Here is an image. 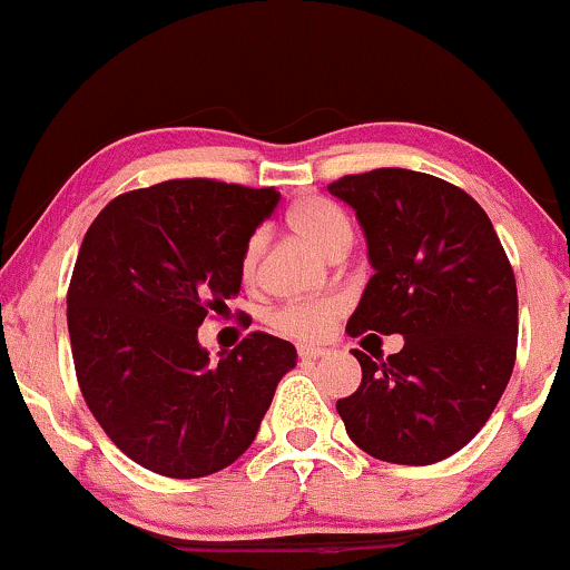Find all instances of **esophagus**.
Segmentation results:
<instances>
[{"mask_svg":"<svg viewBox=\"0 0 570 570\" xmlns=\"http://www.w3.org/2000/svg\"><path fill=\"white\" fill-rule=\"evenodd\" d=\"M297 353H299V358H305V362H311V358H322V356H326V348H316V345H299L297 348Z\"/></svg>","mask_w":570,"mask_h":570,"instance_id":"esophagus-1","label":"esophagus"}]
</instances>
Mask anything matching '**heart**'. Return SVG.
I'll return each instance as SVG.
<instances>
[{
	"label": "heart",
	"mask_w": 570,
	"mask_h": 570,
	"mask_svg": "<svg viewBox=\"0 0 570 570\" xmlns=\"http://www.w3.org/2000/svg\"><path fill=\"white\" fill-rule=\"evenodd\" d=\"M292 227L299 235H305L313 246H318L326 254H343L351 244V219L345 212L326 198H303L292 206L289 212ZM265 252V230L248 235L244 252H240V278L244 284H254L259 273V259ZM345 299L335 297H316V299H294L284 303L271 313V326L281 335L294 340H322L330 335V330L343 316Z\"/></svg>",
	"instance_id": "1"
}]
</instances>
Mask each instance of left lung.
<instances>
[{"label":"left lung","mask_w":570,"mask_h":570,"mask_svg":"<svg viewBox=\"0 0 570 570\" xmlns=\"http://www.w3.org/2000/svg\"><path fill=\"white\" fill-rule=\"evenodd\" d=\"M326 189L356 212L375 267L348 335H404L385 362L353 351L362 385L337 412L364 453L429 466L474 440L512 377L514 271L480 203L440 176L375 168Z\"/></svg>","instance_id":"1"}]
</instances>
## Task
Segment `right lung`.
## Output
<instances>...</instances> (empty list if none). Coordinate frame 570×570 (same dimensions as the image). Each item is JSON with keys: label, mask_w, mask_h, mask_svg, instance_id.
I'll return each mask as SVG.
<instances>
[{"label": "right lung", "mask_w": 570, "mask_h": 570, "mask_svg": "<svg viewBox=\"0 0 570 570\" xmlns=\"http://www.w3.org/2000/svg\"><path fill=\"white\" fill-rule=\"evenodd\" d=\"M273 187L168 179L104 206L67 292L77 383L98 426L149 472L195 480L257 436L289 340L252 332L219 362L198 326L240 289V252L276 208ZM252 324V318H240Z\"/></svg>", "instance_id": "obj_1"}]
</instances>
